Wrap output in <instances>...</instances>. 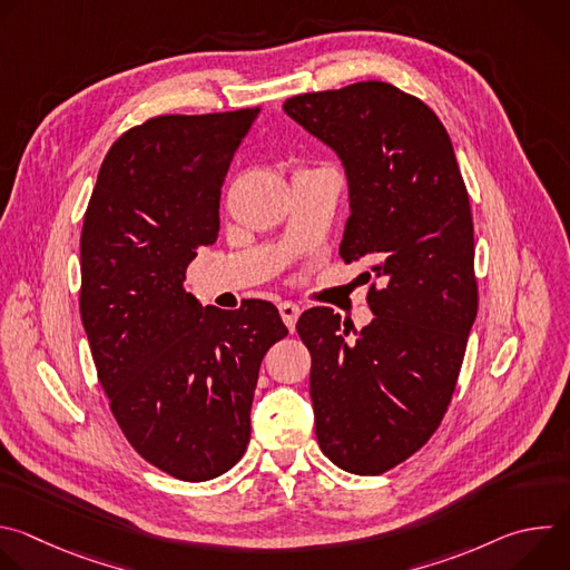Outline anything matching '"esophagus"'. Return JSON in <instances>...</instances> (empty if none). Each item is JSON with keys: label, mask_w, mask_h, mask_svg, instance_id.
Here are the masks:
<instances>
[{"label": "esophagus", "mask_w": 570, "mask_h": 570, "mask_svg": "<svg viewBox=\"0 0 570 570\" xmlns=\"http://www.w3.org/2000/svg\"><path fill=\"white\" fill-rule=\"evenodd\" d=\"M299 313H302V308H299L295 302H282V304H279V315H282L284 324H286V327H288L291 332L295 330V322H297Z\"/></svg>", "instance_id": "1"}]
</instances>
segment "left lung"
<instances>
[{
  "label": "left lung",
  "instance_id": "left-lung-1",
  "mask_svg": "<svg viewBox=\"0 0 570 570\" xmlns=\"http://www.w3.org/2000/svg\"><path fill=\"white\" fill-rule=\"evenodd\" d=\"M284 112L338 155L350 191L341 257L370 262L363 275L379 282L361 332L330 306L295 327L322 453L376 475L429 442L455 390L478 311L466 187L442 121L390 83L299 95Z\"/></svg>",
  "mask_w": 570,
  "mask_h": 570
}]
</instances>
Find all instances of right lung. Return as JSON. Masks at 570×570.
Returning <instances> with one entry per match:
<instances>
[{
	"label": "right lung",
	"mask_w": 570,
	"mask_h": 570,
	"mask_svg": "<svg viewBox=\"0 0 570 570\" xmlns=\"http://www.w3.org/2000/svg\"><path fill=\"white\" fill-rule=\"evenodd\" d=\"M257 112L165 115L124 132L80 232V320L110 411L146 462L187 482L240 460L259 365L288 334L266 299L223 311L185 291Z\"/></svg>",
	"instance_id": "right-lung-1"
}]
</instances>
